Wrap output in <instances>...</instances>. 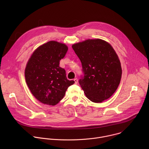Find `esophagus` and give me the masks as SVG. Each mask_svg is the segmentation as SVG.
I'll use <instances>...</instances> for the list:
<instances>
[{
  "instance_id": "esophagus-1",
  "label": "esophagus",
  "mask_w": 149,
  "mask_h": 149,
  "mask_svg": "<svg viewBox=\"0 0 149 149\" xmlns=\"http://www.w3.org/2000/svg\"><path fill=\"white\" fill-rule=\"evenodd\" d=\"M74 82H75V84H77V83H78V79H77V78H75V79H74Z\"/></svg>"
}]
</instances>
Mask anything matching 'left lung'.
I'll return each mask as SVG.
<instances>
[{"label": "left lung", "mask_w": 149, "mask_h": 149, "mask_svg": "<svg viewBox=\"0 0 149 149\" xmlns=\"http://www.w3.org/2000/svg\"><path fill=\"white\" fill-rule=\"evenodd\" d=\"M72 47L81 62L84 76L79 84L86 97L94 102L109 98L117 89L122 74L113 48L100 39H87Z\"/></svg>", "instance_id": "left-lung-1"}]
</instances>
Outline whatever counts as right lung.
I'll use <instances>...</instances> for the list:
<instances>
[{
    "mask_svg": "<svg viewBox=\"0 0 149 149\" xmlns=\"http://www.w3.org/2000/svg\"><path fill=\"white\" fill-rule=\"evenodd\" d=\"M67 51L65 44L51 40L39 47L28 60L25 71L26 82L31 93L40 102L57 104L75 82L67 79L65 70L59 65Z\"/></svg>",
    "mask_w": 149,
    "mask_h": 149,
    "instance_id": "add662e5",
    "label": "right lung"
}]
</instances>
